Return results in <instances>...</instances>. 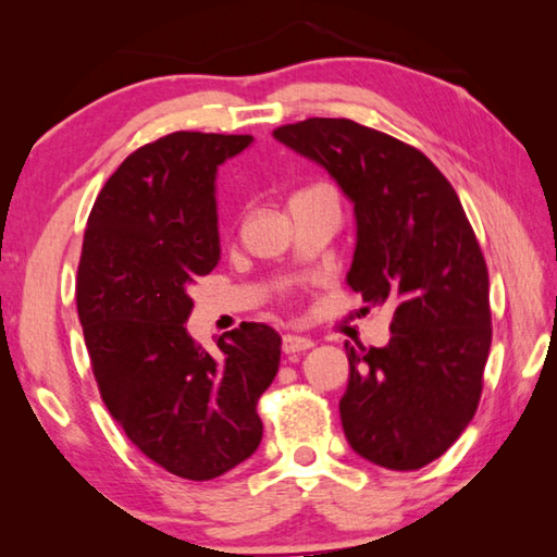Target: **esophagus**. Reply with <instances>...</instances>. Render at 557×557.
<instances>
[{"label": "esophagus", "instance_id": "1", "mask_svg": "<svg viewBox=\"0 0 557 557\" xmlns=\"http://www.w3.org/2000/svg\"><path fill=\"white\" fill-rule=\"evenodd\" d=\"M312 346H314V342L307 336H297V334L282 336V351L285 354H301V351H309Z\"/></svg>", "mask_w": 557, "mask_h": 557}]
</instances>
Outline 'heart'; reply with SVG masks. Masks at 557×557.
<instances>
[{
	"label": "heart",
	"instance_id": "1",
	"mask_svg": "<svg viewBox=\"0 0 557 557\" xmlns=\"http://www.w3.org/2000/svg\"><path fill=\"white\" fill-rule=\"evenodd\" d=\"M319 188H326V186H312V188H305V191H299L295 196H301V194H309V191H319Z\"/></svg>",
	"mask_w": 557,
	"mask_h": 557
}]
</instances>
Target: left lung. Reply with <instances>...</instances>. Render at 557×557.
Returning <instances> with one entry per match:
<instances>
[{
    "instance_id": "left-lung-1",
    "label": "left lung",
    "mask_w": 557,
    "mask_h": 557,
    "mask_svg": "<svg viewBox=\"0 0 557 557\" xmlns=\"http://www.w3.org/2000/svg\"><path fill=\"white\" fill-rule=\"evenodd\" d=\"M275 137L332 174L354 201L348 285L363 312L388 307L391 344H346L338 400L348 445L373 465L412 471L455 445L474 418L492 348L488 270L459 196L430 159L346 117H309Z\"/></svg>"
}]
</instances>
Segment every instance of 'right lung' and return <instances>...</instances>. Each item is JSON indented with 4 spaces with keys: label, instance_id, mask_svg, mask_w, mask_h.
Segmentation results:
<instances>
[{
    "label": "right lung",
    "instance_id": "1",
    "mask_svg": "<svg viewBox=\"0 0 557 557\" xmlns=\"http://www.w3.org/2000/svg\"><path fill=\"white\" fill-rule=\"evenodd\" d=\"M250 135L172 132L117 166L88 215L75 305L112 420L169 474L209 482L258 449L282 338L243 322L211 356L188 287L221 260L213 178Z\"/></svg>",
    "mask_w": 557,
    "mask_h": 557
}]
</instances>
